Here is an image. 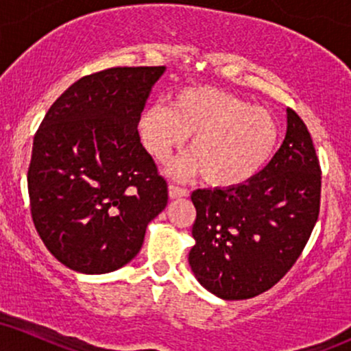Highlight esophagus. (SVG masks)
Returning <instances> with one entry per match:
<instances>
[{
	"label": "esophagus",
	"instance_id": "1",
	"mask_svg": "<svg viewBox=\"0 0 351 351\" xmlns=\"http://www.w3.org/2000/svg\"><path fill=\"white\" fill-rule=\"evenodd\" d=\"M168 195H170L171 199H178V198H184V196H188V191L184 188L170 184V186H168Z\"/></svg>",
	"mask_w": 351,
	"mask_h": 351
}]
</instances>
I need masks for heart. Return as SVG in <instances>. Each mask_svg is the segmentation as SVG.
<instances>
[{"mask_svg":"<svg viewBox=\"0 0 351 351\" xmlns=\"http://www.w3.org/2000/svg\"><path fill=\"white\" fill-rule=\"evenodd\" d=\"M140 140L165 163L189 140V155L173 167L176 176L201 173L208 184L234 188L256 178L279 143V123L263 107L216 87H186L140 115Z\"/></svg>","mask_w":351,"mask_h":351,"instance_id":"obj_1","label":"heart"}]
</instances>
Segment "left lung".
I'll return each mask as SVG.
<instances>
[{
  "mask_svg": "<svg viewBox=\"0 0 351 351\" xmlns=\"http://www.w3.org/2000/svg\"><path fill=\"white\" fill-rule=\"evenodd\" d=\"M320 165L312 136L287 108L280 148L256 178L196 189L189 267L206 291L244 300L276 285L304 251L320 209Z\"/></svg>",
  "mask_w": 351,
  "mask_h": 351,
  "instance_id": "8db88e82",
  "label": "left lung"
}]
</instances>
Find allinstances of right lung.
Listing matches in <instances>:
<instances>
[{
  "label": "right lung",
  "mask_w": 351,
  "mask_h": 351,
  "mask_svg": "<svg viewBox=\"0 0 351 351\" xmlns=\"http://www.w3.org/2000/svg\"><path fill=\"white\" fill-rule=\"evenodd\" d=\"M167 67H114L79 79L52 104L27 171L31 215L59 263L82 274L123 267L168 203L138 123Z\"/></svg>",
  "instance_id": "obj_1"
}]
</instances>
